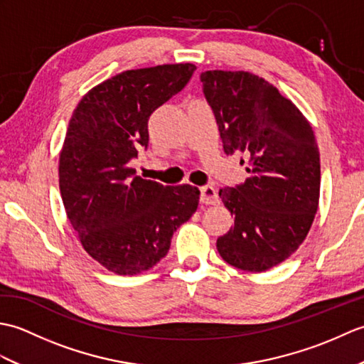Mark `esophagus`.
Returning <instances> with one entry per match:
<instances>
[{"instance_id": "esophagus-1", "label": "esophagus", "mask_w": 364, "mask_h": 364, "mask_svg": "<svg viewBox=\"0 0 364 364\" xmlns=\"http://www.w3.org/2000/svg\"><path fill=\"white\" fill-rule=\"evenodd\" d=\"M200 202L203 205H215L219 203V197L218 192L213 186H203L200 188Z\"/></svg>"}]
</instances>
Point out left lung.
<instances>
[{"mask_svg": "<svg viewBox=\"0 0 364 364\" xmlns=\"http://www.w3.org/2000/svg\"><path fill=\"white\" fill-rule=\"evenodd\" d=\"M227 154L244 153L249 176L219 197L235 225L218 239L223 261L264 272L305 241L319 206V149L310 122L277 87L249 72L200 75Z\"/></svg>", "mask_w": 364, "mask_h": 364, "instance_id": "8db88e82", "label": "left lung"}]
</instances>
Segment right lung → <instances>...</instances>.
Segmentation results:
<instances>
[{
  "mask_svg": "<svg viewBox=\"0 0 364 364\" xmlns=\"http://www.w3.org/2000/svg\"><path fill=\"white\" fill-rule=\"evenodd\" d=\"M194 64L127 70L76 106L59 154V189L82 249L117 275L151 269L198 206V188L162 186L129 166L149 145L150 115L178 94Z\"/></svg>",
  "mask_w": 364,
  "mask_h": 364,
  "instance_id": "add662e5",
  "label": "right lung"
}]
</instances>
